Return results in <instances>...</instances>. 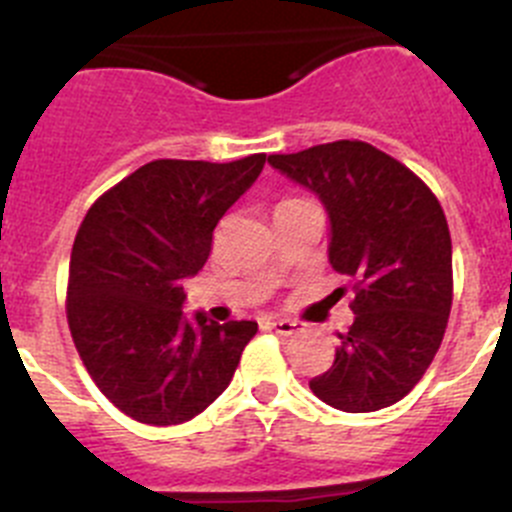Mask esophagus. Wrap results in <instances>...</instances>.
I'll return each mask as SVG.
<instances>
[{"instance_id": "obj_1", "label": "esophagus", "mask_w": 512, "mask_h": 512, "mask_svg": "<svg viewBox=\"0 0 512 512\" xmlns=\"http://www.w3.org/2000/svg\"><path fill=\"white\" fill-rule=\"evenodd\" d=\"M266 326H269V329H274L276 334H281V337H291V334L301 332V326L296 324V321H289V319H269L266 321Z\"/></svg>"}]
</instances>
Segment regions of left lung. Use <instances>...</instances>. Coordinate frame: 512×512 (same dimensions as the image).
Instances as JSON below:
<instances>
[{
	"mask_svg": "<svg viewBox=\"0 0 512 512\" xmlns=\"http://www.w3.org/2000/svg\"><path fill=\"white\" fill-rule=\"evenodd\" d=\"M269 163L321 198L332 223L329 264L354 289V324L311 392L342 412L394 405L427 372L450 316L452 241L440 201L407 165L362 140Z\"/></svg>",
	"mask_w": 512,
	"mask_h": 512,
	"instance_id": "1",
	"label": "left lung"
}]
</instances>
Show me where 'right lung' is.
I'll return each instance as SVG.
<instances>
[{"mask_svg": "<svg viewBox=\"0 0 512 512\" xmlns=\"http://www.w3.org/2000/svg\"><path fill=\"white\" fill-rule=\"evenodd\" d=\"M266 155L153 160L102 193L70 256L67 324L87 374L143 425H180L228 387L256 321L183 316V279L211 256L213 228Z\"/></svg>", "mask_w": 512, "mask_h": 512, "instance_id": "obj_1", "label": "right lung"}]
</instances>
